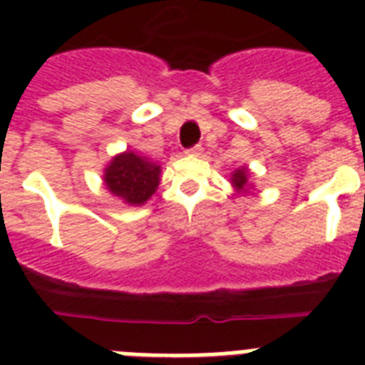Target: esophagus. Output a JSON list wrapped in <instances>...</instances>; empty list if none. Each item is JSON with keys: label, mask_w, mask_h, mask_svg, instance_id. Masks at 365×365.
<instances>
[{"label": "esophagus", "mask_w": 365, "mask_h": 365, "mask_svg": "<svg viewBox=\"0 0 365 365\" xmlns=\"http://www.w3.org/2000/svg\"><path fill=\"white\" fill-rule=\"evenodd\" d=\"M185 153H187V155H200V153H202V148H200L199 143H197V145H193V148H189Z\"/></svg>", "instance_id": "obj_1"}]
</instances>
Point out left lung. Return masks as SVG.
Instances as JSON below:
<instances>
[{"label": "left lung", "instance_id": "obj_1", "mask_svg": "<svg viewBox=\"0 0 365 365\" xmlns=\"http://www.w3.org/2000/svg\"><path fill=\"white\" fill-rule=\"evenodd\" d=\"M248 170L246 168H240V170H237L233 174V185L237 189H244V185H246V182H248Z\"/></svg>", "mask_w": 365, "mask_h": 365}]
</instances>
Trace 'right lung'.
Listing matches in <instances>:
<instances>
[{
  "label": "right lung",
  "instance_id": "right-lung-1",
  "mask_svg": "<svg viewBox=\"0 0 365 365\" xmlns=\"http://www.w3.org/2000/svg\"><path fill=\"white\" fill-rule=\"evenodd\" d=\"M160 166L145 157L126 151L106 168L104 182L111 193L128 205H143L159 185Z\"/></svg>",
  "mask_w": 365,
  "mask_h": 365
}]
</instances>
